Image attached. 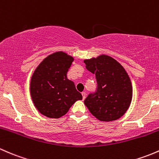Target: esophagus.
Returning a JSON list of instances; mask_svg holds the SVG:
<instances>
[{
    "instance_id": "esophagus-1",
    "label": "esophagus",
    "mask_w": 159,
    "mask_h": 159,
    "mask_svg": "<svg viewBox=\"0 0 159 159\" xmlns=\"http://www.w3.org/2000/svg\"><path fill=\"white\" fill-rule=\"evenodd\" d=\"M82 96H83V99H85V98H86V93H82Z\"/></svg>"
}]
</instances>
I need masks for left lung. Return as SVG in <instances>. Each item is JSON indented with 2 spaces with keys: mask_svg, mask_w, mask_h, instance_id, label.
<instances>
[{
  "mask_svg": "<svg viewBox=\"0 0 159 159\" xmlns=\"http://www.w3.org/2000/svg\"><path fill=\"white\" fill-rule=\"evenodd\" d=\"M86 68L96 75L97 90L84 103L93 116L102 122L115 121L128 110L132 99V82L123 66L106 54L84 60Z\"/></svg>",
  "mask_w": 159,
  "mask_h": 159,
  "instance_id": "left-lung-1",
  "label": "left lung"
}]
</instances>
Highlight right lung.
<instances>
[{
  "instance_id": "obj_1",
  "label": "right lung",
  "mask_w": 159,
  "mask_h": 159,
  "mask_svg": "<svg viewBox=\"0 0 159 159\" xmlns=\"http://www.w3.org/2000/svg\"><path fill=\"white\" fill-rule=\"evenodd\" d=\"M74 60L63 51L47 56L34 70L30 92L33 103L42 115L58 119L83 96L74 83L67 79V72Z\"/></svg>"
}]
</instances>
